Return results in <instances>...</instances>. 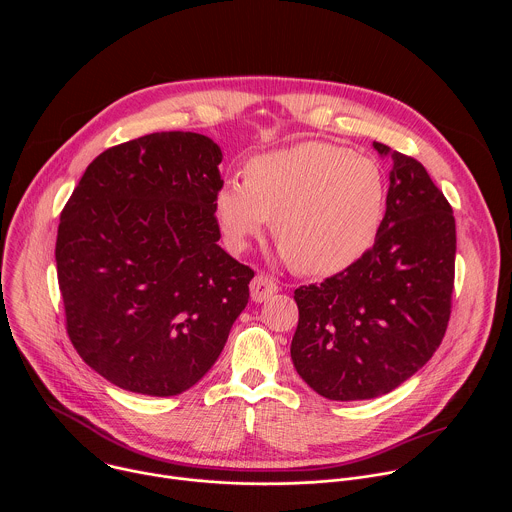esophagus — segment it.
<instances>
[{
    "mask_svg": "<svg viewBox=\"0 0 512 512\" xmlns=\"http://www.w3.org/2000/svg\"><path fill=\"white\" fill-rule=\"evenodd\" d=\"M273 294H277V283L267 275H257L251 281V300L257 304L267 302Z\"/></svg>",
    "mask_w": 512,
    "mask_h": 512,
    "instance_id": "1",
    "label": "esophagus"
}]
</instances>
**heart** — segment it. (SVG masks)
<instances>
[{
    "instance_id": "heart-1",
    "label": "heart",
    "mask_w": 512,
    "mask_h": 512,
    "mask_svg": "<svg viewBox=\"0 0 512 512\" xmlns=\"http://www.w3.org/2000/svg\"><path fill=\"white\" fill-rule=\"evenodd\" d=\"M379 162L324 141L255 156L247 178L229 176L214 196L231 249L241 251L273 216V239L304 275H334L375 245L387 210Z\"/></svg>"
}]
</instances>
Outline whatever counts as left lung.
I'll return each mask as SVG.
<instances>
[{
	"mask_svg": "<svg viewBox=\"0 0 512 512\" xmlns=\"http://www.w3.org/2000/svg\"><path fill=\"white\" fill-rule=\"evenodd\" d=\"M393 162L379 237L356 263L302 285L291 340L298 375L330 401L391 393L433 356L450 320L456 221L413 158L373 141Z\"/></svg>",
	"mask_w": 512,
	"mask_h": 512,
	"instance_id": "8db88e82",
	"label": "left lung"
}]
</instances>
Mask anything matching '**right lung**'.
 <instances>
[{
  "label": "right lung",
  "mask_w": 512,
  "mask_h": 512,
  "mask_svg": "<svg viewBox=\"0 0 512 512\" xmlns=\"http://www.w3.org/2000/svg\"><path fill=\"white\" fill-rule=\"evenodd\" d=\"M218 145L160 131L109 148L66 202L56 271L66 330L119 389L172 397L221 356L253 269L221 245Z\"/></svg>",
  "instance_id": "right-lung-1"
}]
</instances>
